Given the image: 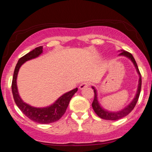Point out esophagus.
<instances>
[{
	"label": "esophagus",
	"mask_w": 152,
	"mask_h": 152,
	"mask_svg": "<svg viewBox=\"0 0 152 152\" xmlns=\"http://www.w3.org/2000/svg\"><path fill=\"white\" fill-rule=\"evenodd\" d=\"M88 86H89V83H88V82H83V83H81V84H80L79 88L81 90H83L84 89V88H86V87H88Z\"/></svg>",
	"instance_id": "1"
}]
</instances>
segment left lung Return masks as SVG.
<instances>
[{
	"label": "left lung",
	"mask_w": 152,
	"mask_h": 152,
	"mask_svg": "<svg viewBox=\"0 0 152 152\" xmlns=\"http://www.w3.org/2000/svg\"><path fill=\"white\" fill-rule=\"evenodd\" d=\"M121 53L118 54V56H125L129 59H130L132 61V62L133 63L134 67H135L136 70L137 71V74L139 75V83H138V88L137 93H136L135 96L133 99V100L129 104H128L126 107H124V109L118 111H109L108 110L104 109V108L101 106V104H99V100H98V94H97V91L95 88V87L91 86L92 88L94 89V99L92 103V107H93L94 111H95V113L100 118H103V119L105 120H111V121H115V120L120 119V118L124 117L128 115L132 110L134 109V106L137 104L138 99H139V95H140L141 92V88H142V76H141L140 72H139V68H138L137 62H136L135 59L133 57V56L132 55V53H129V52L125 51L124 50H119Z\"/></svg>",
	"instance_id": "obj_1"
}]
</instances>
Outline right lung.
Wrapping results in <instances>:
<instances>
[{"mask_svg": "<svg viewBox=\"0 0 152 152\" xmlns=\"http://www.w3.org/2000/svg\"><path fill=\"white\" fill-rule=\"evenodd\" d=\"M42 53L43 46H39L19 59L13 73L11 88L13 99L20 111L32 121L46 124L53 123L58 121L62 117L63 115L65 114L66 110L69 106L71 98L78 91V88L63 94L53 104L46 107H34L24 102L19 95L18 86H17V76H18L19 69L24 63L31 59L37 58Z\"/></svg>", "mask_w": 152, "mask_h": 152, "instance_id": "add662e5", "label": "right lung"}]
</instances>
